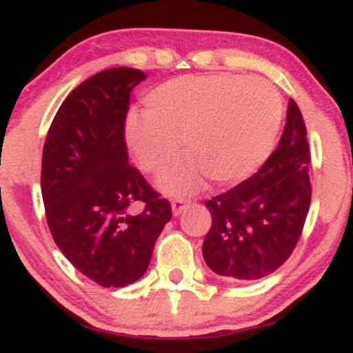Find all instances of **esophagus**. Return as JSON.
I'll return each instance as SVG.
<instances>
[{
	"instance_id": "obj_1",
	"label": "esophagus",
	"mask_w": 353,
	"mask_h": 353,
	"mask_svg": "<svg viewBox=\"0 0 353 353\" xmlns=\"http://www.w3.org/2000/svg\"><path fill=\"white\" fill-rule=\"evenodd\" d=\"M190 201L185 199V197H176V199L172 201V212L174 216H179L182 210H185L189 208Z\"/></svg>"
}]
</instances>
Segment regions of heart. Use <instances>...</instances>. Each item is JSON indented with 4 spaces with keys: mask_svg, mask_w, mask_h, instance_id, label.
Masks as SVG:
<instances>
[{
    "mask_svg": "<svg viewBox=\"0 0 353 353\" xmlns=\"http://www.w3.org/2000/svg\"><path fill=\"white\" fill-rule=\"evenodd\" d=\"M145 114L125 124V141L145 172L163 174L181 154L190 159L163 181L172 194L247 179L269 156L282 119V98L272 84L234 74L182 76L154 88Z\"/></svg>",
    "mask_w": 353,
    "mask_h": 353,
    "instance_id": "b5f03b06",
    "label": "heart"
}]
</instances>
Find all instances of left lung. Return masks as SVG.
I'll return each mask as SVG.
<instances>
[{"instance_id": "left-lung-1", "label": "left lung", "mask_w": 353, "mask_h": 353, "mask_svg": "<svg viewBox=\"0 0 353 353\" xmlns=\"http://www.w3.org/2000/svg\"><path fill=\"white\" fill-rule=\"evenodd\" d=\"M310 148L301 109L289 101L275 151L252 177L205 202L212 225L202 255L228 281L275 272L294 252L309 214Z\"/></svg>"}]
</instances>
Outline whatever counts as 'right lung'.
Listing matches in <instances>:
<instances>
[{
  "label": "right lung",
  "instance_id": "1",
  "mask_svg": "<svg viewBox=\"0 0 353 353\" xmlns=\"http://www.w3.org/2000/svg\"><path fill=\"white\" fill-rule=\"evenodd\" d=\"M144 79L132 68L91 76L63 101L44 141L41 192L51 236L101 287L143 277L172 217L171 202L128 161L129 96Z\"/></svg>",
  "mask_w": 353,
  "mask_h": 353
}]
</instances>
